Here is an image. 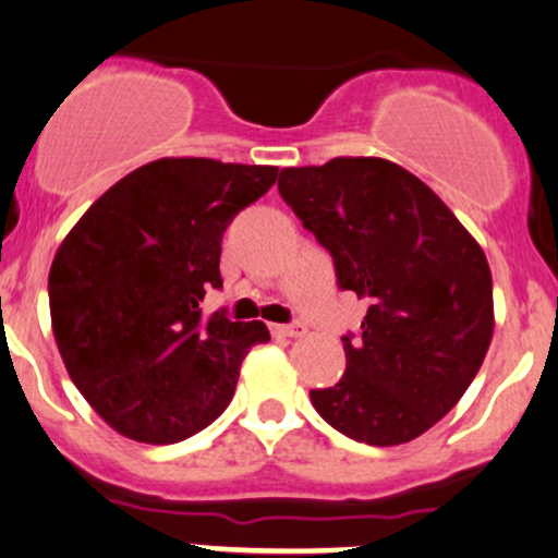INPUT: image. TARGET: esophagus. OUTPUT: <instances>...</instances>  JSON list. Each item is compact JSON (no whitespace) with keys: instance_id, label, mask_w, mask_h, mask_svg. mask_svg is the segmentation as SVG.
<instances>
[{"instance_id":"1","label":"esophagus","mask_w":558,"mask_h":558,"mask_svg":"<svg viewBox=\"0 0 558 558\" xmlns=\"http://www.w3.org/2000/svg\"><path fill=\"white\" fill-rule=\"evenodd\" d=\"M271 332L279 335V338H303L308 329L301 322H290V325H271Z\"/></svg>"}]
</instances>
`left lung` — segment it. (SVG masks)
<instances>
[{"instance_id": "obj_1", "label": "left lung", "mask_w": 558, "mask_h": 558, "mask_svg": "<svg viewBox=\"0 0 558 558\" xmlns=\"http://www.w3.org/2000/svg\"><path fill=\"white\" fill-rule=\"evenodd\" d=\"M279 194L332 255L340 290L369 303L359 335H343V377L311 391V404L353 441L417 439L487 356L495 319L484 250L421 178L388 159L287 167Z\"/></svg>"}]
</instances>
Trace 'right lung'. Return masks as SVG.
I'll return each instance as SVG.
<instances>
[{"label":"right lung","mask_w":558,"mask_h":558,"mask_svg":"<svg viewBox=\"0 0 558 558\" xmlns=\"http://www.w3.org/2000/svg\"><path fill=\"white\" fill-rule=\"evenodd\" d=\"M279 167L157 159L113 183L58 247L50 316L65 369L119 434L175 445L229 407L239 364L271 335L263 322L202 314L220 290L231 220Z\"/></svg>","instance_id":"1"}]
</instances>
